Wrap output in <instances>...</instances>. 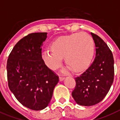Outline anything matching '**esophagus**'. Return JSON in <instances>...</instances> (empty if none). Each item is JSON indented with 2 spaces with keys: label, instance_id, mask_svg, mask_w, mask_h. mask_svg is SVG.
<instances>
[{
  "label": "esophagus",
  "instance_id": "esophagus-1",
  "mask_svg": "<svg viewBox=\"0 0 120 120\" xmlns=\"http://www.w3.org/2000/svg\"><path fill=\"white\" fill-rule=\"evenodd\" d=\"M64 79H65L64 77H63V76H60V77H59V81H62L64 80Z\"/></svg>",
  "mask_w": 120,
  "mask_h": 120
}]
</instances>
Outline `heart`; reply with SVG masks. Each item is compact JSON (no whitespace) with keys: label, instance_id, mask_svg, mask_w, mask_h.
<instances>
[{"label":"heart","instance_id":"1","mask_svg":"<svg viewBox=\"0 0 120 120\" xmlns=\"http://www.w3.org/2000/svg\"><path fill=\"white\" fill-rule=\"evenodd\" d=\"M51 49L42 52L45 64L55 70L61 64L63 57L69 69L75 72L86 69L91 63L94 52L93 38L85 32H76L59 37L51 44Z\"/></svg>","mask_w":120,"mask_h":120}]
</instances>
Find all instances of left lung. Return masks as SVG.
Masks as SVG:
<instances>
[{"instance_id": "left-lung-1", "label": "left lung", "mask_w": 120, "mask_h": 120, "mask_svg": "<svg viewBox=\"0 0 120 120\" xmlns=\"http://www.w3.org/2000/svg\"><path fill=\"white\" fill-rule=\"evenodd\" d=\"M96 46V56L91 65L79 76L75 78L76 86L72 96L77 104L94 105L103 100L114 80V59L104 41L91 32Z\"/></svg>"}]
</instances>
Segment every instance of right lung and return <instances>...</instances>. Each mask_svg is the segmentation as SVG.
Segmentation results:
<instances>
[{
  "label": "right lung",
  "instance_id": "obj_1",
  "mask_svg": "<svg viewBox=\"0 0 120 120\" xmlns=\"http://www.w3.org/2000/svg\"><path fill=\"white\" fill-rule=\"evenodd\" d=\"M46 38L47 32L28 34L15 45L7 59L9 89L22 105L36 111L48 106L59 82L42 58Z\"/></svg>",
  "mask_w": 120,
  "mask_h": 120
}]
</instances>
